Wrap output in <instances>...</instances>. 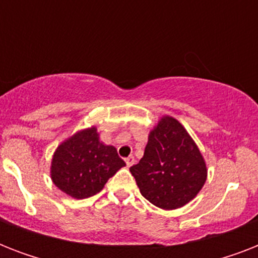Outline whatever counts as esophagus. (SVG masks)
<instances>
[{
	"mask_svg": "<svg viewBox=\"0 0 258 258\" xmlns=\"http://www.w3.org/2000/svg\"><path fill=\"white\" fill-rule=\"evenodd\" d=\"M124 161H125V165H127V167H130V166L134 165V162H135V159H134L133 155H130L128 158H125Z\"/></svg>",
	"mask_w": 258,
	"mask_h": 258,
	"instance_id": "34e87169",
	"label": "esophagus"
}]
</instances>
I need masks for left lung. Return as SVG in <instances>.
Wrapping results in <instances>:
<instances>
[{
	"mask_svg": "<svg viewBox=\"0 0 258 258\" xmlns=\"http://www.w3.org/2000/svg\"><path fill=\"white\" fill-rule=\"evenodd\" d=\"M130 171L142 196L165 210L188 204L201 191L208 176L198 146L171 116L161 117L150 131L145 155Z\"/></svg>",
	"mask_w": 258,
	"mask_h": 258,
	"instance_id": "left-lung-1",
	"label": "left lung"
}]
</instances>
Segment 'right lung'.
Listing matches in <instances>:
<instances>
[{"label": "right lung", "mask_w": 258, "mask_h": 258, "mask_svg": "<svg viewBox=\"0 0 258 258\" xmlns=\"http://www.w3.org/2000/svg\"><path fill=\"white\" fill-rule=\"evenodd\" d=\"M125 166L113 146L99 141L96 127L82 130L58 146L52 158L50 178L76 200L95 196Z\"/></svg>", "instance_id": "1"}]
</instances>
